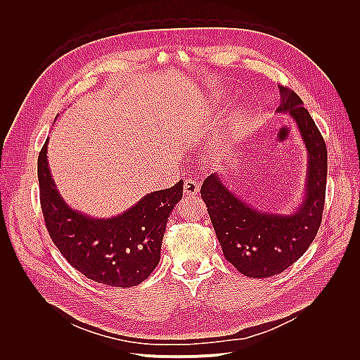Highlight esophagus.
I'll return each instance as SVG.
<instances>
[{
  "instance_id": "34e87169",
  "label": "esophagus",
  "mask_w": 360,
  "mask_h": 360,
  "mask_svg": "<svg viewBox=\"0 0 360 360\" xmlns=\"http://www.w3.org/2000/svg\"><path fill=\"white\" fill-rule=\"evenodd\" d=\"M184 192L188 196L196 195L199 192V182L196 179H192V178L185 179V182H184Z\"/></svg>"
}]
</instances>
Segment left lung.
I'll return each mask as SVG.
<instances>
[{"label":"left lung","mask_w":360,"mask_h":360,"mask_svg":"<svg viewBox=\"0 0 360 360\" xmlns=\"http://www.w3.org/2000/svg\"><path fill=\"white\" fill-rule=\"evenodd\" d=\"M276 112L296 120L309 154L306 198L293 214L259 212L226 188L217 174L209 175L200 195L226 259L248 278H269L293 265L311 245L323 220L327 186V146L300 96L278 85Z\"/></svg>","instance_id":"left-lung-1"}]
</instances>
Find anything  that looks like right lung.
<instances>
[{
  "label": "right lung",
  "instance_id": "1",
  "mask_svg": "<svg viewBox=\"0 0 360 360\" xmlns=\"http://www.w3.org/2000/svg\"><path fill=\"white\" fill-rule=\"evenodd\" d=\"M47 143L37 158L40 206L46 229L68 264L88 279L130 288L150 276L160 262L168 217L182 199L184 181L141 198L110 219L72 210L60 196L47 164Z\"/></svg>",
  "mask_w": 360,
  "mask_h": 360
}]
</instances>
